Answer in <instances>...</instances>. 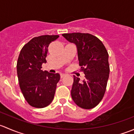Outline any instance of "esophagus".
Returning <instances> with one entry per match:
<instances>
[{"instance_id":"34e87169","label":"esophagus","mask_w":134,"mask_h":134,"mask_svg":"<svg viewBox=\"0 0 134 134\" xmlns=\"http://www.w3.org/2000/svg\"><path fill=\"white\" fill-rule=\"evenodd\" d=\"M65 74H64V73H62V74H61V75H60V77H61V78H63V77H64V76H65Z\"/></svg>"}]
</instances>
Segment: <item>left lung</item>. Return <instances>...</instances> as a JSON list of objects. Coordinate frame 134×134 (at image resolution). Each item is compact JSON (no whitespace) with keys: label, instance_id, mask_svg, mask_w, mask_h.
I'll list each match as a JSON object with an SVG mask.
<instances>
[{"label":"left lung","instance_id":"1","mask_svg":"<svg viewBox=\"0 0 134 134\" xmlns=\"http://www.w3.org/2000/svg\"><path fill=\"white\" fill-rule=\"evenodd\" d=\"M76 45L80 71L85 80L74 76L71 97L77 106L90 109L97 106L104 95L109 74L108 53L102 42L90 34H63Z\"/></svg>","mask_w":134,"mask_h":134}]
</instances>
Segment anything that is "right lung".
Listing matches in <instances>:
<instances>
[{"label":"right lung","instance_id":"1","mask_svg":"<svg viewBox=\"0 0 134 134\" xmlns=\"http://www.w3.org/2000/svg\"><path fill=\"white\" fill-rule=\"evenodd\" d=\"M59 37L58 35H44L32 38L24 45L17 63V72L21 92L32 107L43 108L54 99L59 73L41 70L46 63L50 43Z\"/></svg>","mask_w":134,"mask_h":134}]
</instances>
